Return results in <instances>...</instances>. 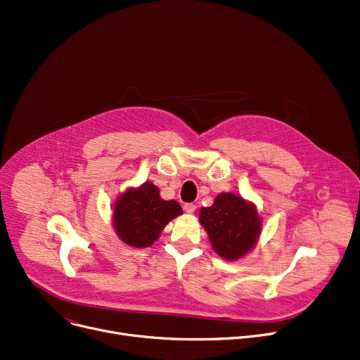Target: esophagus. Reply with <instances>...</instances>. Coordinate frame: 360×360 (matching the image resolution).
I'll return each instance as SVG.
<instances>
[{"label": "esophagus", "instance_id": "1", "mask_svg": "<svg viewBox=\"0 0 360 360\" xmlns=\"http://www.w3.org/2000/svg\"><path fill=\"white\" fill-rule=\"evenodd\" d=\"M184 210H185V212H188V214H193V212L197 210V207H195L194 204H185V205H184Z\"/></svg>", "mask_w": 360, "mask_h": 360}]
</instances>
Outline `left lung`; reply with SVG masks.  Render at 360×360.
<instances>
[{
    "instance_id": "8db88e82",
    "label": "left lung",
    "mask_w": 360,
    "mask_h": 360,
    "mask_svg": "<svg viewBox=\"0 0 360 360\" xmlns=\"http://www.w3.org/2000/svg\"><path fill=\"white\" fill-rule=\"evenodd\" d=\"M200 223L214 252L231 262L250 253L262 233V217L256 205L233 193H221L211 207H201Z\"/></svg>"
}]
</instances>
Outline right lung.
<instances>
[{"mask_svg":"<svg viewBox=\"0 0 360 360\" xmlns=\"http://www.w3.org/2000/svg\"><path fill=\"white\" fill-rule=\"evenodd\" d=\"M181 214L179 202L160 198L159 188L146 181L117 197L112 205V227L123 243L139 249L149 248L166 224Z\"/></svg>","mask_w":360,"mask_h":360,"instance_id":"add662e5","label":"right lung"}]
</instances>
